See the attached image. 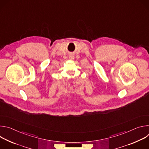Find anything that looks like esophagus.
Returning a JSON list of instances; mask_svg holds the SVG:
<instances>
[{"label": "esophagus", "instance_id": "34e87169", "mask_svg": "<svg viewBox=\"0 0 149 149\" xmlns=\"http://www.w3.org/2000/svg\"><path fill=\"white\" fill-rule=\"evenodd\" d=\"M69 58H70V59H73L74 58V56H73V55H70V56H69Z\"/></svg>", "mask_w": 149, "mask_h": 149}]
</instances>
